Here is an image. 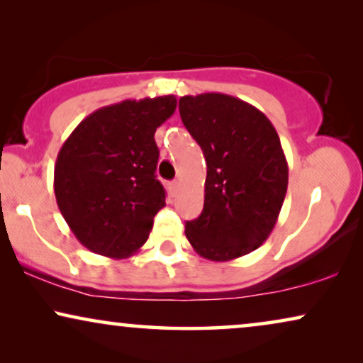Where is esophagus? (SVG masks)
Here are the masks:
<instances>
[{
    "mask_svg": "<svg viewBox=\"0 0 363 363\" xmlns=\"http://www.w3.org/2000/svg\"><path fill=\"white\" fill-rule=\"evenodd\" d=\"M168 188H170V193H172V195H177V193H178V188H180V182H172L170 183V185H168Z\"/></svg>",
    "mask_w": 363,
    "mask_h": 363,
    "instance_id": "esophagus-1",
    "label": "esophagus"
}]
</instances>
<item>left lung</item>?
<instances>
[{"label":"left lung","mask_w":363,"mask_h":363,"mask_svg":"<svg viewBox=\"0 0 363 363\" xmlns=\"http://www.w3.org/2000/svg\"><path fill=\"white\" fill-rule=\"evenodd\" d=\"M178 108L208 167L205 205L186 221L188 241L210 261L250 255L269 238L286 198L279 135L259 108L228 94L183 96Z\"/></svg>","instance_id":"obj_1"}]
</instances>
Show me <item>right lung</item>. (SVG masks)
<instances>
[{"label":"right lung","instance_id":"1","mask_svg":"<svg viewBox=\"0 0 363 363\" xmlns=\"http://www.w3.org/2000/svg\"><path fill=\"white\" fill-rule=\"evenodd\" d=\"M175 96L97 108L74 128L54 165L59 210L82 246L123 259L148 240L165 206L157 180V128L173 116Z\"/></svg>","mask_w":363,"mask_h":363}]
</instances>
